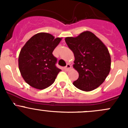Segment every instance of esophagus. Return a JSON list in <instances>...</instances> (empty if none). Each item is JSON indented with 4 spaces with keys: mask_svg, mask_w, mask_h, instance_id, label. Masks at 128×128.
Returning a JSON list of instances; mask_svg holds the SVG:
<instances>
[{
    "mask_svg": "<svg viewBox=\"0 0 128 128\" xmlns=\"http://www.w3.org/2000/svg\"><path fill=\"white\" fill-rule=\"evenodd\" d=\"M70 68H71V66H70L69 64H67L66 66L64 67V69H65V70H68L69 69H70Z\"/></svg>",
    "mask_w": 128,
    "mask_h": 128,
    "instance_id": "34e87169",
    "label": "esophagus"
}]
</instances>
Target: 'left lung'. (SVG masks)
<instances>
[{
  "label": "left lung",
  "instance_id": "left-lung-1",
  "mask_svg": "<svg viewBox=\"0 0 128 128\" xmlns=\"http://www.w3.org/2000/svg\"><path fill=\"white\" fill-rule=\"evenodd\" d=\"M65 41L75 57L73 67L78 78L75 87L86 92L98 87L109 74L111 58L108 48L92 32L86 31L77 37H67Z\"/></svg>",
  "mask_w": 128,
  "mask_h": 128
}]
</instances>
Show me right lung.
I'll list each match as a JSON object with an SVG mask.
<instances>
[{"instance_id":"obj_1","label":"right lung","mask_w":128,"mask_h":128,"mask_svg":"<svg viewBox=\"0 0 128 128\" xmlns=\"http://www.w3.org/2000/svg\"><path fill=\"white\" fill-rule=\"evenodd\" d=\"M62 38L47 33L32 36L21 50L18 67L26 82L33 88L44 89L54 83L60 69L56 67L57 58L52 54Z\"/></svg>"}]
</instances>
